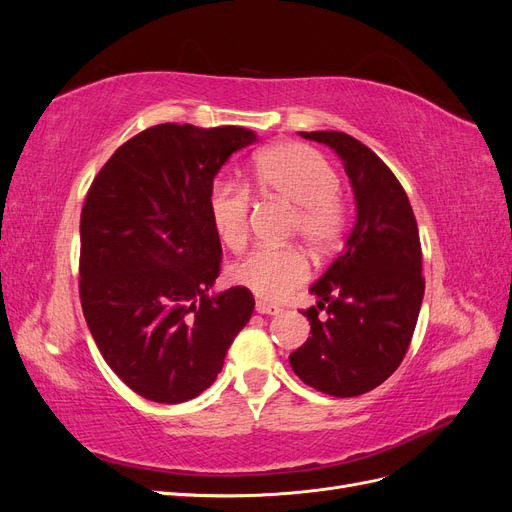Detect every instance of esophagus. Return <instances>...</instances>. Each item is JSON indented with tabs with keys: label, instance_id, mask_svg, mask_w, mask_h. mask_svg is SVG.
Masks as SVG:
<instances>
[{
	"label": "esophagus",
	"instance_id": "esophagus-1",
	"mask_svg": "<svg viewBox=\"0 0 512 512\" xmlns=\"http://www.w3.org/2000/svg\"><path fill=\"white\" fill-rule=\"evenodd\" d=\"M256 312L262 316H277L282 312L280 305H273V303H265V301H258L256 303Z\"/></svg>",
	"mask_w": 512,
	"mask_h": 512
}]
</instances>
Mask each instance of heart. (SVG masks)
<instances>
[{"mask_svg":"<svg viewBox=\"0 0 512 512\" xmlns=\"http://www.w3.org/2000/svg\"><path fill=\"white\" fill-rule=\"evenodd\" d=\"M262 192L294 207L292 228L309 250L327 254L342 241L348 211L337 196L339 177L320 153L307 145H277L256 160ZM209 218L215 235L230 252H241L250 237V192L243 185L215 181L209 190ZM230 280L267 301H282L307 277L309 265L294 247H262L232 265Z\"/></svg>","mask_w":512,"mask_h":512,"instance_id":"1","label":"heart"}]
</instances>
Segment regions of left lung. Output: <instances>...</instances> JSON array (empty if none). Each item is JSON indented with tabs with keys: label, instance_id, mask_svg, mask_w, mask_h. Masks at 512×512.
I'll return each mask as SVG.
<instances>
[{
	"label": "left lung",
	"instance_id": "1",
	"mask_svg": "<svg viewBox=\"0 0 512 512\" xmlns=\"http://www.w3.org/2000/svg\"><path fill=\"white\" fill-rule=\"evenodd\" d=\"M344 162L356 220L344 252L309 288L312 337L288 359L307 386L333 397L376 389L404 361L421 312V239L410 200L374 151L344 132H299ZM327 308L320 321L317 309Z\"/></svg>",
	"mask_w": 512,
	"mask_h": 512
}]
</instances>
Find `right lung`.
<instances>
[{
	"label": "right lung",
	"mask_w": 512,
	"mask_h": 512,
	"mask_svg": "<svg viewBox=\"0 0 512 512\" xmlns=\"http://www.w3.org/2000/svg\"><path fill=\"white\" fill-rule=\"evenodd\" d=\"M256 141L237 126L160 123L123 143L87 192L83 314L108 367L149 401L209 389L252 318L250 290L211 292L222 243L207 203L226 160Z\"/></svg>",
	"instance_id": "right-lung-1"
}]
</instances>
